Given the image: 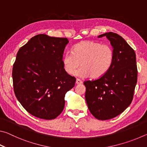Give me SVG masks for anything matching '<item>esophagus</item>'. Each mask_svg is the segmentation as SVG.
Wrapping results in <instances>:
<instances>
[{
	"mask_svg": "<svg viewBox=\"0 0 147 147\" xmlns=\"http://www.w3.org/2000/svg\"><path fill=\"white\" fill-rule=\"evenodd\" d=\"M82 83V80H80V79H76V84H77V85H79V84H81Z\"/></svg>",
	"mask_w": 147,
	"mask_h": 147,
	"instance_id": "1",
	"label": "esophagus"
}]
</instances>
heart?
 I'll return each mask as SVG.
<instances>
[{
    "label": "heart",
    "instance_id": "heart-1",
    "mask_svg": "<svg viewBox=\"0 0 147 147\" xmlns=\"http://www.w3.org/2000/svg\"><path fill=\"white\" fill-rule=\"evenodd\" d=\"M114 59V52L108 45L93 41H84L73 47V52L65 53L62 58L64 71L69 74L74 73L81 64L82 67L74 75L90 76L97 79L103 76L110 69Z\"/></svg>",
    "mask_w": 147,
    "mask_h": 147
}]
</instances>
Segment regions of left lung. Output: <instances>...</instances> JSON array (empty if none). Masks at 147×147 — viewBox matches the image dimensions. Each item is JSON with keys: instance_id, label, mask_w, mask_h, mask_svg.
Returning <instances> with one entry per match:
<instances>
[{"instance_id": "1", "label": "left lung", "mask_w": 147, "mask_h": 147, "mask_svg": "<svg viewBox=\"0 0 147 147\" xmlns=\"http://www.w3.org/2000/svg\"><path fill=\"white\" fill-rule=\"evenodd\" d=\"M114 59L109 71L94 80L85 81L86 100L88 108L98 120H108L123 113L132 101L138 80L136 53L126 41L117 34L107 32Z\"/></svg>"}]
</instances>
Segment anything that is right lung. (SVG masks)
<instances>
[{
  "mask_svg": "<svg viewBox=\"0 0 147 147\" xmlns=\"http://www.w3.org/2000/svg\"><path fill=\"white\" fill-rule=\"evenodd\" d=\"M67 38L34 36L19 49L13 64L14 92L31 115L51 120L64 108L65 96L76 78L64 71L62 58Z\"/></svg>",
  "mask_w": 147,
  "mask_h": 147,
  "instance_id": "1",
  "label": "right lung"
}]
</instances>
